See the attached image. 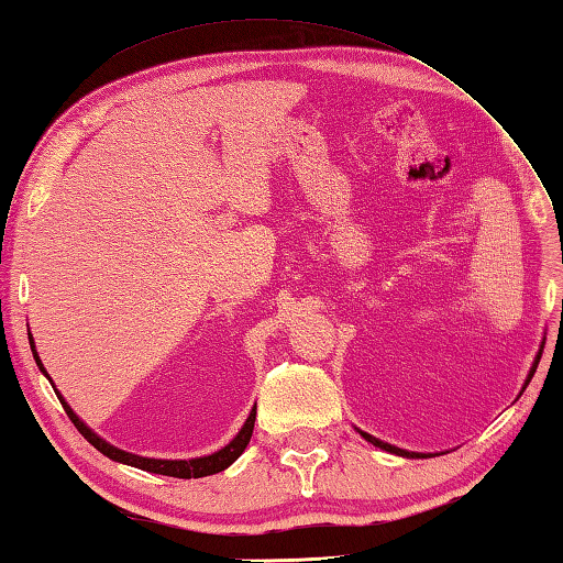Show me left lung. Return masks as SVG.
<instances>
[{"label": "left lung", "instance_id": "left-lung-1", "mask_svg": "<svg viewBox=\"0 0 563 563\" xmlns=\"http://www.w3.org/2000/svg\"><path fill=\"white\" fill-rule=\"evenodd\" d=\"M540 363V361H537ZM537 363H534V367H532V373H530V377L534 375V369H537ZM363 433V430H361ZM363 438L367 440V442H373V445H377V448H382V450H387V452H394V454H401V457H423V454H416V452H406V450H399V448H394V445H387V442H382V440H377V438H373V435H367V433H363Z\"/></svg>", "mask_w": 563, "mask_h": 563}]
</instances>
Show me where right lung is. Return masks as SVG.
Returning a JSON list of instances; mask_svg holds the SVG:
<instances>
[{"label":"right lung","instance_id":"right-lung-1","mask_svg":"<svg viewBox=\"0 0 563 563\" xmlns=\"http://www.w3.org/2000/svg\"><path fill=\"white\" fill-rule=\"evenodd\" d=\"M31 351H33L35 363H38V367L45 373L41 357H38V353H35L33 341H31ZM45 375H47V373H45ZM55 394H57V391H55ZM57 399H59V404H63V409L67 411L69 421L75 423V428L79 430V433H81L84 438H87V440L91 442V445L97 448L101 454H106V457H111V460H115V462H123V464H130V466H137V470H145V472H152V474L176 476V479H200V476H210V474H218V472L227 470V466H230V464L239 457V454H242V452L246 450L249 440H251V433H254V421H256V409H251L244 428L239 430V435L230 442V445L222 448L220 452L208 454V457H198V460H150V457H137V454H130V452L118 450V448L111 445V442H106V440L99 438L97 433H91V430L79 421L77 413L69 409L67 401H65L63 397H59V394H57Z\"/></svg>","mask_w":563,"mask_h":563}]
</instances>
